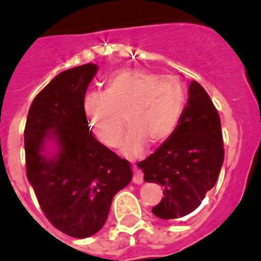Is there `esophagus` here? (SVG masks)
<instances>
[{
  "instance_id": "34e87169",
  "label": "esophagus",
  "mask_w": 261,
  "mask_h": 261,
  "mask_svg": "<svg viewBox=\"0 0 261 261\" xmlns=\"http://www.w3.org/2000/svg\"><path fill=\"white\" fill-rule=\"evenodd\" d=\"M133 170H134L133 181L135 182V184H142V182H143V177H144L143 172L140 171V170H139L138 167L135 166V165H134V166H133Z\"/></svg>"
}]
</instances>
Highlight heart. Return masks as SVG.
Masks as SVG:
<instances>
[{
  "label": "heart",
  "mask_w": 261,
  "mask_h": 261,
  "mask_svg": "<svg viewBox=\"0 0 261 261\" xmlns=\"http://www.w3.org/2000/svg\"><path fill=\"white\" fill-rule=\"evenodd\" d=\"M186 101V89L174 75L131 70L109 79L104 91L87 94L84 109L91 133L106 147L119 142L125 118L128 131L121 152L136 158L148 142L160 144L174 134Z\"/></svg>",
  "instance_id": "obj_1"
}]
</instances>
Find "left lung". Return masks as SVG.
<instances>
[{
  "label": "left lung",
  "instance_id": "1",
  "mask_svg": "<svg viewBox=\"0 0 261 261\" xmlns=\"http://www.w3.org/2000/svg\"><path fill=\"white\" fill-rule=\"evenodd\" d=\"M223 161L220 117L207 92L192 81L176 130L153 154L138 162L145 181L164 187V198L152 213L165 220L193 213L215 186Z\"/></svg>",
  "mask_w": 261,
  "mask_h": 261
}]
</instances>
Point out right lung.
Returning <instances> with one entry per match:
<instances>
[{"label":"right lung","mask_w":261,"mask_h":261,"mask_svg":"<svg viewBox=\"0 0 261 261\" xmlns=\"http://www.w3.org/2000/svg\"><path fill=\"white\" fill-rule=\"evenodd\" d=\"M96 64L64 70L32 101L24 130L27 177L57 229L86 238L103 228L114 194L133 177L130 162L97 142L84 109ZM51 138L58 147L45 155Z\"/></svg>","instance_id":"1"}]
</instances>
